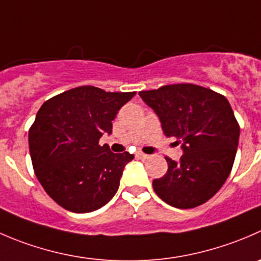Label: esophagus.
I'll use <instances>...</instances> for the list:
<instances>
[{"label":"esophagus","instance_id":"34e87169","mask_svg":"<svg viewBox=\"0 0 261 261\" xmlns=\"http://www.w3.org/2000/svg\"><path fill=\"white\" fill-rule=\"evenodd\" d=\"M136 156H138L139 159H143V161H145V159H149L148 154H144V153H136Z\"/></svg>","mask_w":261,"mask_h":261}]
</instances>
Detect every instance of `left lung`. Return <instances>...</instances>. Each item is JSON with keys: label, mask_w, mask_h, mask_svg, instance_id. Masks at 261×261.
<instances>
[{"label": "left lung", "mask_w": 261, "mask_h": 261, "mask_svg": "<svg viewBox=\"0 0 261 261\" xmlns=\"http://www.w3.org/2000/svg\"><path fill=\"white\" fill-rule=\"evenodd\" d=\"M139 95L184 153L177 162L166 158L168 171L154 179V191L174 208L201 205L223 186L233 166L240 126L231 105L223 95L194 84L166 85Z\"/></svg>", "instance_id": "left-lung-1"}]
</instances>
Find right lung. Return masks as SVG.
Masks as SVG:
<instances>
[{
  "mask_svg": "<svg viewBox=\"0 0 261 261\" xmlns=\"http://www.w3.org/2000/svg\"><path fill=\"white\" fill-rule=\"evenodd\" d=\"M135 94L88 85L43 103L29 130V150L35 176L58 205L90 213L115 196L134 155L112 153L99 139L112 134L116 115Z\"/></svg>",
  "mask_w": 261,
  "mask_h": 261,
  "instance_id": "1",
  "label": "right lung"
}]
</instances>
